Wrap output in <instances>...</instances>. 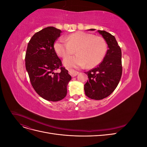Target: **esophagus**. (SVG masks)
I'll list each match as a JSON object with an SVG mask.
<instances>
[{
  "mask_svg": "<svg viewBox=\"0 0 147 147\" xmlns=\"http://www.w3.org/2000/svg\"><path fill=\"white\" fill-rule=\"evenodd\" d=\"M69 72L70 74L72 75V77L77 76V75L79 74V72H78V71H76V70H73V69H69Z\"/></svg>",
  "mask_w": 147,
  "mask_h": 147,
  "instance_id": "obj_1",
  "label": "esophagus"
}]
</instances>
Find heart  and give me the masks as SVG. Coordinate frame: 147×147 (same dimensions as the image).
Returning a JSON list of instances; mask_svg holds the SVG:
<instances>
[{
  "label": "heart",
  "instance_id": "obj_1",
  "mask_svg": "<svg viewBox=\"0 0 147 147\" xmlns=\"http://www.w3.org/2000/svg\"><path fill=\"white\" fill-rule=\"evenodd\" d=\"M55 50L61 57L73 55L77 50L78 55L69 56L64 61L67 67H81L87 65L94 67L99 64L105 55L107 43L105 40L94 34L77 32L67 37L60 38L55 43Z\"/></svg>",
  "mask_w": 147,
  "mask_h": 147
}]
</instances>
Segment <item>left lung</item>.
Masks as SVG:
<instances>
[{
	"label": "left lung",
	"instance_id": "8db88e82",
	"mask_svg": "<svg viewBox=\"0 0 147 147\" xmlns=\"http://www.w3.org/2000/svg\"><path fill=\"white\" fill-rule=\"evenodd\" d=\"M97 31L105 40L109 49L97 67L84 72L88 75V80L84 85V90L89 98L101 100L112 94L121 79V50L113 35L105 30Z\"/></svg>",
	"mask_w": 147,
	"mask_h": 147
}]
</instances>
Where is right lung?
Instances as JSON below:
<instances>
[{"mask_svg": "<svg viewBox=\"0 0 147 147\" xmlns=\"http://www.w3.org/2000/svg\"><path fill=\"white\" fill-rule=\"evenodd\" d=\"M61 32L51 26L36 32L28 43L25 56L26 68L34 90L44 99L53 102L66 96L67 86L72 78L54 48ZM57 69L60 73L56 72Z\"/></svg>", "mask_w": 147, "mask_h": 147, "instance_id": "add662e5", "label": "right lung"}]
</instances>
